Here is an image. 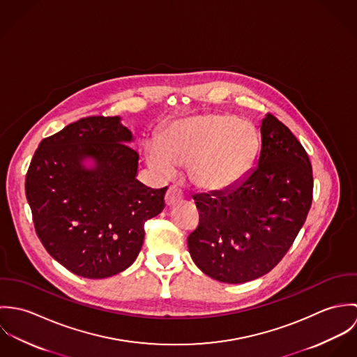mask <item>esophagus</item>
<instances>
[{"label":"esophagus","instance_id":"1","mask_svg":"<svg viewBox=\"0 0 357 357\" xmlns=\"http://www.w3.org/2000/svg\"><path fill=\"white\" fill-rule=\"evenodd\" d=\"M181 201H183V192L176 187H169V190L166 192V197H165L166 204L167 206H174V204H177Z\"/></svg>","mask_w":357,"mask_h":357}]
</instances>
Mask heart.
Returning a JSON list of instances; mask_svg holds the SVG:
<instances>
[{"label":"heart","mask_w":357,"mask_h":357,"mask_svg":"<svg viewBox=\"0 0 357 357\" xmlns=\"http://www.w3.org/2000/svg\"><path fill=\"white\" fill-rule=\"evenodd\" d=\"M257 136L252 126L231 115H202L169 125L159 140H149L146 159L163 178L188 165V177L199 188L221 192L239 183L253 165Z\"/></svg>","instance_id":"1"}]
</instances>
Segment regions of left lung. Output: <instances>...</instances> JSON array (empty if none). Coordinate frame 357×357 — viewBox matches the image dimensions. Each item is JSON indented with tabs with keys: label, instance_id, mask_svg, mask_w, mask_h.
I'll use <instances>...</instances> for the list:
<instances>
[{
	"label": "left lung",
	"instance_id": "1",
	"mask_svg": "<svg viewBox=\"0 0 357 357\" xmlns=\"http://www.w3.org/2000/svg\"><path fill=\"white\" fill-rule=\"evenodd\" d=\"M259 133L255 166L239 183L194 197L201 220L188 250L204 273L222 283H246L273 269L312 204V166L301 143L271 114Z\"/></svg>",
	"mask_w": 357,
	"mask_h": 357
}]
</instances>
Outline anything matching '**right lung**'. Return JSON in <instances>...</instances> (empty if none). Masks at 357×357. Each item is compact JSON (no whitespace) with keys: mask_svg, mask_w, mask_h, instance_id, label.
Listing matches in <instances>:
<instances>
[{"mask_svg":"<svg viewBox=\"0 0 357 357\" xmlns=\"http://www.w3.org/2000/svg\"><path fill=\"white\" fill-rule=\"evenodd\" d=\"M121 116H88L44 139L34 153L26 197L47 252L73 273L104 279L142 250L144 222L165 207L167 187L137 176L139 153Z\"/></svg>","mask_w":357,"mask_h":357,"instance_id":"right-lung-1","label":"right lung"}]
</instances>
